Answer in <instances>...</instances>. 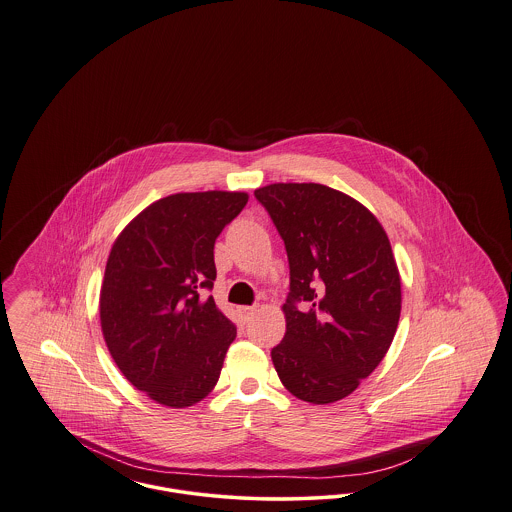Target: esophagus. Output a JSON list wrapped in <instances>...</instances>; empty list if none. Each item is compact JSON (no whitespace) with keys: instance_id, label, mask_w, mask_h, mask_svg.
Instances as JSON below:
<instances>
[{"instance_id":"34e87169","label":"esophagus","mask_w":512,"mask_h":512,"mask_svg":"<svg viewBox=\"0 0 512 512\" xmlns=\"http://www.w3.org/2000/svg\"><path fill=\"white\" fill-rule=\"evenodd\" d=\"M255 311H257V305H253V307H240V309H238L240 320H242L244 324H247V322L253 318V315H255Z\"/></svg>"}]
</instances>
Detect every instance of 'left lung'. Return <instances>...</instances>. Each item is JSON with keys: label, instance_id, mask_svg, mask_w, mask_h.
Masks as SVG:
<instances>
[{"label": "left lung", "instance_id": "1", "mask_svg": "<svg viewBox=\"0 0 512 512\" xmlns=\"http://www.w3.org/2000/svg\"><path fill=\"white\" fill-rule=\"evenodd\" d=\"M290 263L286 336L272 351L297 399L326 405L359 388L390 349L401 280L388 234L349 195L322 184L255 190Z\"/></svg>", "mask_w": 512, "mask_h": 512}]
</instances>
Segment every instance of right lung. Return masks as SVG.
<instances>
[{
    "instance_id": "1",
    "label": "right lung",
    "mask_w": 512,
    "mask_h": 512,
    "mask_svg": "<svg viewBox=\"0 0 512 512\" xmlns=\"http://www.w3.org/2000/svg\"><path fill=\"white\" fill-rule=\"evenodd\" d=\"M244 192L174 194L151 203L111 247L99 293L103 338L124 378L159 405L209 395L236 326L213 299L215 242Z\"/></svg>"
}]
</instances>
